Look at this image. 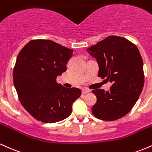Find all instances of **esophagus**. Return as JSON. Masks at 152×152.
I'll use <instances>...</instances> for the list:
<instances>
[{
    "label": "esophagus",
    "mask_w": 152,
    "mask_h": 152,
    "mask_svg": "<svg viewBox=\"0 0 152 152\" xmlns=\"http://www.w3.org/2000/svg\"><path fill=\"white\" fill-rule=\"evenodd\" d=\"M91 92L90 90L87 89V88H83V89H82V94H88Z\"/></svg>",
    "instance_id": "obj_1"
}]
</instances>
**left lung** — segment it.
Returning a JSON list of instances; mask_svg holds the SVG:
<instances>
[{
  "instance_id": "8db88e82",
  "label": "left lung",
  "mask_w": 152,
  "mask_h": 152,
  "mask_svg": "<svg viewBox=\"0 0 152 152\" xmlns=\"http://www.w3.org/2000/svg\"><path fill=\"white\" fill-rule=\"evenodd\" d=\"M96 59L98 76L112 83L109 91L93 90L97 98L92 107L95 117L114 121L132 110L144 83L143 60L137 47L126 38L111 36L87 49Z\"/></svg>"
}]
</instances>
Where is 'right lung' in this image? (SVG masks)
Masks as SVG:
<instances>
[{
  "instance_id": "right-lung-1",
  "label": "right lung",
  "mask_w": 152,
  "mask_h": 152,
  "mask_svg": "<svg viewBox=\"0 0 152 152\" xmlns=\"http://www.w3.org/2000/svg\"><path fill=\"white\" fill-rule=\"evenodd\" d=\"M73 51L50 40L37 39L29 41L18 53L13 83L23 106L38 121L55 123L69 117L73 103L81 96L79 88L56 82L67 69Z\"/></svg>"
}]
</instances>
